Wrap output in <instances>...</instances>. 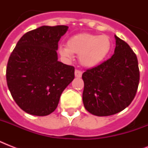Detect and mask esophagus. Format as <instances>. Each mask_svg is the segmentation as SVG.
Masks as SVG:
<instances>
[{"instance_id":"obj_1","label":"esophagus","mask_w":148,"mask_h":148,"mask_svg":"<svg viewBox=\"0 0 148 148\" xmlns=\"http://www.w3.org/2000/svg\"><path fill=\"white\" fill-rule=\"evenodd\" d=\"M74 74H75V77H81V76H82V71H79V70H75Z\"/></svg>"}]
</instances>
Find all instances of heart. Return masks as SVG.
I'll return each instance as SVG.
<instances>
[{
	"label": "heart",
	"mask_w": 148,
	"mask_h": 148,
	"mask_svg": "<svg viewBox=\"0 0 148 148\" xmlns=\"http://www.w3.org/2000/svg\"><path fill=\"white\" fill-rule=\"evenodd\" d=\"M111 49V41L107 35L81 34L70 38L67 47H60L58 52L66 59H71L72 54H79L81 64L87 67L98 65L108 56Z\"/></svg>",
	"instance_id": "obj_1"
}]
</instances>
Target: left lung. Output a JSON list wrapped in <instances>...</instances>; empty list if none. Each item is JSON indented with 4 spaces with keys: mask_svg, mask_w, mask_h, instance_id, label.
Returning a JSON list of instances; mask_svg holds the SVG:
<instances>
[{
    "mask_svg": "<svg viewBox=\"0 0 148 148\" xmlns=\"http://www.w3.org/2000/svg\"><path fill=\"white\" fill-rule=\"evenodd\" d=\"M114 37L116 47L111 58L82 74L84 108L100 117L115 114L128 107L140 81L137 56L125 41Z\"/></svg>",
    "mask_w": 148,
    "mask_h": 148,
    "instance_id": "obj_1",
    "label": "left lung"
}]
</instances>
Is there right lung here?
I'll return each instance as SVG.
<instances>
[{"mask_svg":"<svg viewBox=\"0 0 148 148\" xmlns=\"http://www.w3.org/2000/svg\"><path fill=\"white\" fill-rule=\"evenodd\" d=\"M65 25L42 26L27 32L10 54L6 70L11 96L22 110L35 116L54 111L62 92L74 78V67L58 60V41Z\"/></svg>","mask_w":148,"mask_h":148,"instance_id":"1","label":"right lung"}]
</instances>
